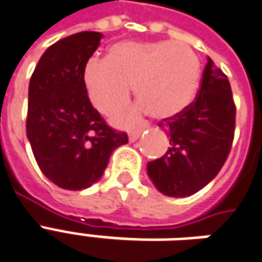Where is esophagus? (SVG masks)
<instances>
[{
	"label": "esophagus",
	"instance_id": "esophagus-1",
	"mask_svg": "<svg viewBox=\"0 0 262 262\" xmlns=\"http://www.w3.org/2000/svg\"><path fill=\"white\" fill-rule=\"evenodd\" d=\"M141 134H142V129H138V131H133V133H129L128 138H129V141H131V142H134V141H137L138 138H140Z\"/></svg>",
	"mask_w": 262,
	"mask_h": 262
}]
</instances>
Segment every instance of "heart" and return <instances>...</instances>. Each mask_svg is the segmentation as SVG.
<instances>
[{
	"label": "heart",
	"mask_w": 262,
	"mask_h": 262,
	"mask_svg": "<svg viewBox=\"0 0 262 262\" xmlns=\"http://www.w3.org/2000/svg\"><path fill=\"white\" fill-rule=\"evenodd\" d=\"M83 79L92 104L104 116L127 104L134 84L141 103L114 118L117 125L131 127L146 111L154 118H169L185 110L196 96L200 63L183 43L120 42L107 57H90Z\"/></svg>",
	"instance_id": "obj_1"
}]
</instances>
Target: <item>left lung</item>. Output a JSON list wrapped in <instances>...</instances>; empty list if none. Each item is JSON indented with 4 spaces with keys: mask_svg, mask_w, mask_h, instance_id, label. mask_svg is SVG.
I'll return each mask as SVG.
<instances>
[{
    "mask_svg": "<svg viewBox=\"0 0 262 262\" xmlns=\"http://www.w3.org/2000/svg\"><path fill=\"white\" fill-rule=\"evenodd\" d=\"M169 146L148 162V175L161 193L186 198L199 192L223 168L233 145L235 104L227 76L207 57L199 92L186 108L159 121Z\"/></svg>",
    "mask_w": 262,
    "mask_h": 262,
    "instance_id": "obj_1",
    "label": "left lung"
}]
</instances>
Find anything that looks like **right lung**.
<instances>
[{
    "instance_id": "right-lung-1",
    "label": "right lung",
    "mask_w": 262,
    "mask_h": 262,
    "mask_svg": "<svg viewBox=\"0 0 262 262\" xmlns=\"http://www.w3.org/2000/svg\"><path fill=\"white\" fill-rule=\"evenodd\" d=\"M100 32L70 35L49 46L29 81L27 135L42 173L62 189L97 182L113 151L128 142L108 127L87 97L83 70L100 45Z\"/></svg>"
}]
</instances>
